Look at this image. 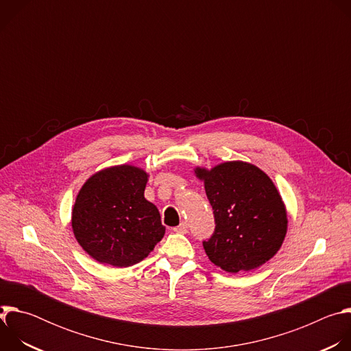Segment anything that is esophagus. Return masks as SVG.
Instances as JSON below:
<instances>
[{
  "instance_id": "obj_1",
  "label": "esophagus",
  "mask_w": 351,
  "mask_h": 351,
  "mask_svg": "<svg viewBox=\"0 0 351 351\" xmlns=\"http://www.w3.org/2000/svg\"><path fill=\"white\" fill-rule=\"evenodd\" d=\"M173 230L176 232V233H187V223L186 222H182L179 226H176V228H173Z\"/></svg>"
}]
</instances>
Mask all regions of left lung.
<instances>
[{
  "mask_svg": "<svg viewBox=\"0 0 351 351\" xmlns=\"http://www.w3.org/2000/svg\"><path fill=\"white\" fill-rule=\"evenodd\" d=\"M215 217V232L203 241L213 264L237 274L269 261L287 232V213L280 193L258 167L228 161L211 169L197 167Z\"/></svg>",
  "mask_w": 351,
  "mask_h": 351,
  "instance_id": "left-lung-1",
  "label": "left lung"
}]
</instances>
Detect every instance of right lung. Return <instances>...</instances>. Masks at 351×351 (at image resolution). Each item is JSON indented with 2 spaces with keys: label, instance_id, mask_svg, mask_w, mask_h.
Returning a JSON list of instances; mask_svg holds the SVG:
<instances>
[{
  "label": "right lung",
  "instance_id": "add662e5",
  "mask_svg": "<svg viewBox=\"0 0 351 351\" xmlns=\"http://www.w3.org/2000/svg\"><path fill=\"white\" fill-rule=\"evenodd\" d=\"M148 173L115 165L91 175L72 208V230L84 252L104 265L143 261L164 237L158 208L144 197Z\"/></svg>",
  "mask_w": 351,
  "mask_h": 351
}]
</instances>
